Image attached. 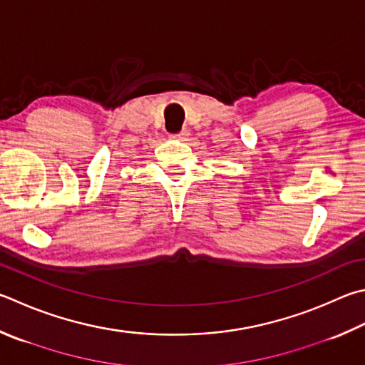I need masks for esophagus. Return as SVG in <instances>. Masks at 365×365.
<instances>
[{"label": "esophagus", "instance_id": "34e87169", "mask_svg": "<svg viewBox=\"0 0 365 365\" xmlns=\"http://www.w3.org/2000/svg\"><path fill=\"white\" fill-rule=\"evenodd\" d=\"M172 138H177V140H180V142H187L188 138H190V132L185 129V130H182V132H178V134H174L172 135Z\"/></svg>", "mask_w": 365, "mask_h": 365}]
</instances>
